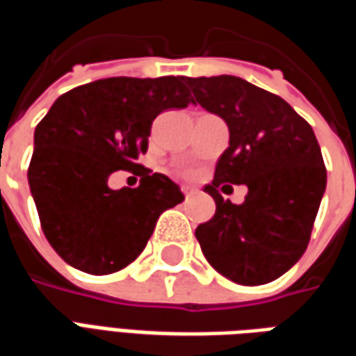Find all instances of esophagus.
<instances>
[{"label":"esophagus","mask_w":356,"mask_h":356,"mask_svg":"<svg viewBox=\"0 0 356 356\" xmlns=\"http://www.w3.org/2000/svg\"><path fill=\"white\" fill-rule=\"evenodd\" d=\"M181 191H183V194H185V198H191V196H193V194H194V191H193V188H191V186H183Z\"/></svg>","instance_id":"1"}]
</instances>
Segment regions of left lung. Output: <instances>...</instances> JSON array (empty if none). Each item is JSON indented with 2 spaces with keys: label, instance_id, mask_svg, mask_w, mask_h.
Wrapping results in <instances>:
<instances>
[{
  "label": "left lung",
  "instance_id": "1",
  "mask_svg": "<svg viewBox=\"0 0 356 356\" xmlns=\"http://www.w3.org/2000/svg\"><path fill=\"white\" fill-rule=\"evenodd\" d=\"M185 83L231 131L213 183L204 188L216 200V216L196 229L202 252L232 282H273L305 254L326 188L313 127L278 95L236 76ZM223 182L248 186L244 204L224 200L216 191Z\"/></svg>",
  "mask_w": 356,
  "mask_h": 356
}]
</instances>
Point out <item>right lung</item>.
<instances>
[{
  "instance_id": "add662e5",
  "label": "right lung",
  "mask_w": 356,
  "mask_h": 356,
  "mask_svg": "<svg viewBox=\"0 0 356 356\" xmlns=\"http://www.w3.org/2000/svg\"><path fill=\"white\" fill-rule=\"evenodd\" d=\"M194 102L183 76L106 78L60 95L38 124L28 185L45 238L68 265L110 275L135 261L165 209L185 196L170 177L135 160L158 114ZM137 189L108 188L110 172L134 169Z\"/></svg>"
}]
</instances>
